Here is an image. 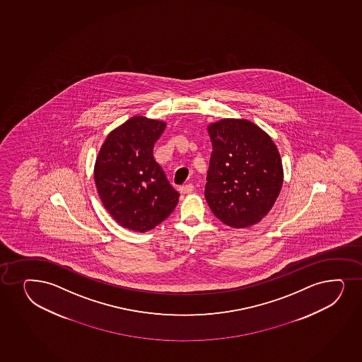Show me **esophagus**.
<instances>
[{"instance_id":"1","label":"esophagus","mask_w":362,"mask_h":362,"mask_svg":"<svg viewBox=\"0 0 362 362\" xmlns=\"http://www.w3.org/2000/svg\"><path fill=\"white\" fill-rule=\"evenodd\" d=\"M194 189V186L192 185V183H187V185H183L181 187L179 188V191L183 194H187V193H191L192 191Z\"/></svg>"}]
</instances>
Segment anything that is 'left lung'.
Returning <instances> with one entry per match:
<instances>
[{"mask_svg":"<svg viewBox=\"0 0 362 362\" xmlns=\"http://www.w3.org/2000/svg\"><path fill=\"white\" fill-rule=\"evenodd\" d=\"M208 130L212 153L204 196L209 206L234 228L256 225L273 208L283 186L276 146L245 119H222Z\"/></svg>","mask_w":362,"mask_h":362,"instance_id":"1","label":"left lung"}]
</instances>
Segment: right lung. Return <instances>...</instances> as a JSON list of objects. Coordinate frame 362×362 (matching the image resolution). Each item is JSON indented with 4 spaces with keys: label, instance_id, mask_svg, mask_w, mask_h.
I'll return each instance as SVG.
<instances>
[{
    "label": "right lung",
    "instance_id": "add662e5",
    "mask_svg": "<svg viewBox=\"0 0 362 362\" xmlns=\"http://www.w3.org/2000/svg\"><path fill=\"white\" fill-rule=\"evenodd\" d=\"M164 129V122L133 117L106 137L96 158L100 199L124 228L150 230L177 205L179 192L153 157L154 142Z\"/></svg>",
    "mask_w": 362,
    "mask_h": 362
}]
</instances>
